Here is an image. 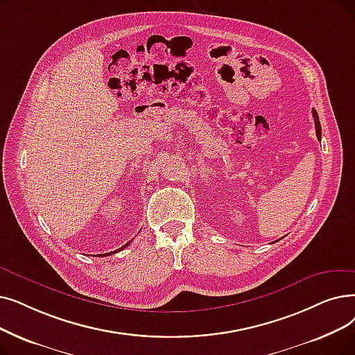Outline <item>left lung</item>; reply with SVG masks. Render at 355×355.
<instances>
[{
    "mask_svg": "<svg viewBox=\"0 0 355 355\" xmlns=\"http://www.w3.org/2000/svg\"><path fill=\"white\" fill-rule=\"evenodd\" d=\"M312 114H313V120H315V128H316V136H318V141L320 142L322 133H320V121H319V116H318V113H316V110H315V109L312 110Z\"/></svg>",
    "mask_w": 355,
    "mask_h": 355,
    "instance_id": "1",
    "label": "left lung"
}]
</instances>
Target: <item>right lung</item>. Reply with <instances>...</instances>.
I'll return each instance as SVG.
<instances>
[{
  "label": "right lung",
  "instance_id": "add662e5",
  "mask_svg": "<svg viewBox=\"0 0 355 355\" xmlns=\"http://www.w3.org/2000/svg\"><path fill=\"white\" fill-rule=\"evenodd\" d=\"M129 243H130V241H129V242H128V243H126V245H123V246H121V248H119V250H117V251H113V252H107V254H98V257H107V255H112V254H116V252H119V251H121V250H123V248H126V246H128V245H129Z\"/></svg>",
  "mask_w": 355,
  "mask_h": 355
}]
</instances>
